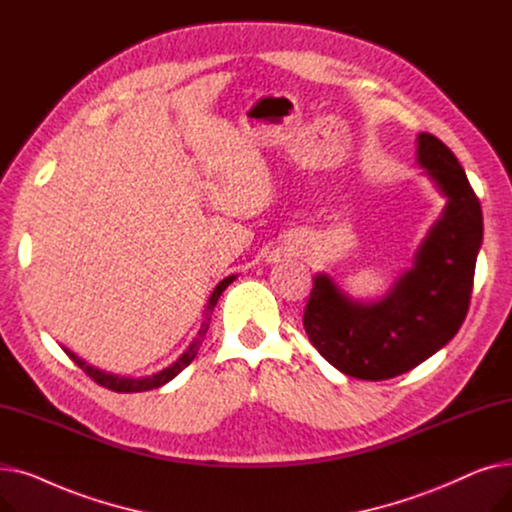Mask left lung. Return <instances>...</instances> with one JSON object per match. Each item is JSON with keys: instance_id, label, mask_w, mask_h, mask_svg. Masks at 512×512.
<instances>
[{"instance_id": "left-lung-1", "label": "left lung", "mask_w": 512, "mask_h": 512, "mask_svg": "<svg viewBox=\"0 0 512 512\" xmlns=\"http://www.w3.org/2000/svg\"><path fill=\"white\" fill-rule=\"evenodd\" d=\"M417 161L446 207L386 297L361 303L317 274L303 326L319 355L351 378H396L438 353L469 311L483 215L459 159L434 134L417 137Z\"/></svg>"}]
</instances>
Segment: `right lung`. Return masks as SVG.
I'll return each mask as SVG.
<instances>
[{"instance_id": "add662e5", "label": "right lung", "mask_w": 512, "mask_h": 512, "mask_svg": "<svg viewBox=\"0 0 512 512\" xmlns=\"http://www.w3.org/2000/svg\"><path fill=\"white\" fill-rule=\"evenodd\" d=\"M234 280H236V276H228V278H224L218 286L213 288L211 297H209V301H207V307H205V319H203V324H201V330H199V334L195 336V340H193L191 344H188L186 351H184L172 365H168L166 369H161V371H157V373H153V375H147V378H126V375H116V373H110V371H103V369H99V367L87 363L85 359H80V357L74 355L72 351H68L66 346H62V348L66 351V355H68L80 369H83V371L89 375V378H93L99 386H103V388H107V390H114V392H145V390L159 388V386L168 384L170 380H174L176 375H178L184 367H188V365L193 363V359H195L197 353H199V346L203 344V338H205V334H207V330H209V321H211L213 307H215V303H218L220 294H222Z\"/></svg>"}]
</instances>
